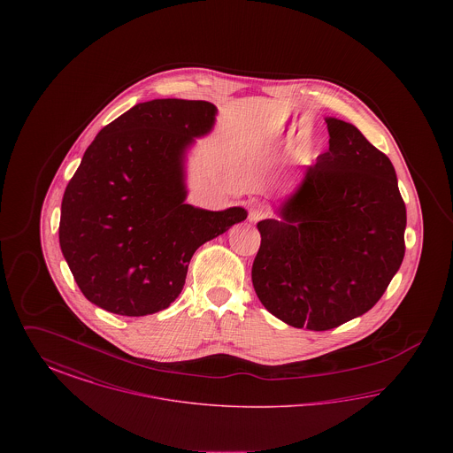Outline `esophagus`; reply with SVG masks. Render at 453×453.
<instances>
[{"label":"esophagus","instance_id":"34e87169","mask_svg":"<svg viewBox=\"0 0 453 453\" xmlns=\"http://www.w3.org/2000/svg\"><path fill=\"white\" fill-rule=\"evenodd\" d=\"M266 216H268V211H266V207H265V205H261V203H255V205H251V207H250V214H248L250 222H258V220L265 219Z\"/></svg>","mask_w":453,"mask_h":453}]
</instances>
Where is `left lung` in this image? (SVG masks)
<instances>
[{
  "instance_id": "left-lung-1",
  "label": "left lung",
  "mask_w": 453,
  "mask_h": 453,
  "mask_svg": "<svg viewBox=\"0 0 453 453\" xmlns=\"http://www.w3.org/2000/svg\"><path fill=\"white\" fill-rule=\"evenodd\" d=\"M329 150L259 220L251 279L288 326L327 331L370 311L404 258L406 205L395 170L353 124L326 117Z\"/></svg>"
}]
</instances>
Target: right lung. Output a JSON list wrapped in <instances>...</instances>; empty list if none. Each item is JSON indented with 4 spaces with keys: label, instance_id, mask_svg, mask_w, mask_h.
Masks as SVG:
<instances>
[{
    "label": "right lung",
    "instance_id": "1",
    "mask_svg": "<svg viewBox=\"0 0 453 453\" xmlns=\"http://www.w3.org/2000/svg\"><path fill=\"white\" fill-rule=\"evenodd\" d=\"M216 115L202 100H151L89 144L59 224L61 251L88 301L130 318L166 309L195 251L248 217L242 207L214 212L185 202L187 152Z\"/></svg>",
    "mask_w": 453,
    "mask_h": 453
}]
</instances>
